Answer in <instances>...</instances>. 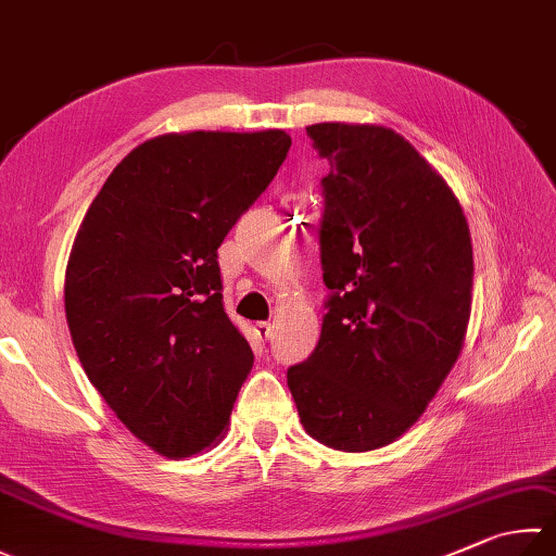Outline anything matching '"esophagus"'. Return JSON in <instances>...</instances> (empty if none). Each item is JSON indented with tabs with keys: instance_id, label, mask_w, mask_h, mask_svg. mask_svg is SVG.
Listing matches in <instances>:
<instances>
[{
	"instance_id": "esophagus-1",
	"label": "esophagus",
	"mask_w": 556,
	"mask_h": 556,
	"mask_svg": "<svg viewBox=\"0 0 556 556\" xmlns=\"http://www.w3.org/2000/svg\"><path fill=\"white\" fill-rule=\"evenodd\" d=\"M254 333H256V337H258L261 341H268L270 333H274V327H270L268 321H258L256 327H254Z\"/></svg>"
}]
</instances>
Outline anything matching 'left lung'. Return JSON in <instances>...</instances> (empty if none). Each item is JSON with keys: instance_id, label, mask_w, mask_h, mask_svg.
<instances>
[{"instance_id": "8db88e82", "label": "left lung", "mask_w": 556, "mask_h": 556, "mask_svg": "<svg viewBox=\"0 0 556 556\" xmlns=\"http://www.w3.org/2000/svg\"><path fill=\"white\" fill-rule=\"evenodd\" d=\"M307 135L329 162L319 244L331 295L288 387L314 441L370 453L418 421L459 358L472 237L453 188L400 132L314 123Z\"/></svg>"}]
</instances>
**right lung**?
Segmentation results:
<instances>
[{
	"label": "right lung",
	"mask_w": 556,
	"mask_h": 556,
	"mask_svg": "<svg viewBox=\"0 0 556 556\" xmlns=\"http://www.w3.org/2000/svg\"><path fill=\"white\" fill-rule=\"evenodd\" d=\"M286 130L166 132L115 166L77 229L65 314L89 382L154 453L217 445L254 365L217 247L274 181Z\"/></svg>",
	"instance_id": "add662e5"
}]
</instances>
